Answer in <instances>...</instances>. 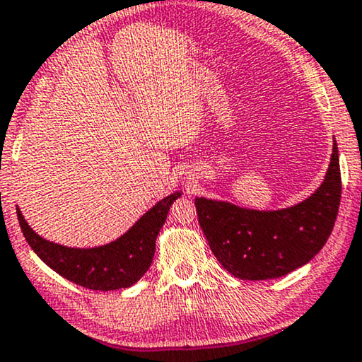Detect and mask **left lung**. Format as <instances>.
Wrapping results in <instances>:
<instances>
[{"mask_svg":"<svg viewBox=\"0 0 362 362\" xmlns=\"http://www.w3.org/2000/svg\"><path fill=\"white\" fill-rule=\"evenodd\" d=\"M341 171L336 139L325 181L291 208L259 211L196 198L199 226L211 251L234 278L274 279L308 264L322 250L339 209Z\"/></svg>","mask_w":362,"mask_h":362,"instance_id":"1","label":"left lung"}]
</instances>
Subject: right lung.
<instances>
[{
	"instance_id": "add662e5",
	"label": "right lung",
	"mask_w": 362,
	"mask_h": 362,
	"mask_svg": "<svg viewBox=\"0 0 362 362\" xmlns=\"http://www.w3.org/2000/svg\"><path fill=\"white\" fill-rule=\"evenodd\" d=\"M181 194V191H176L158 201L123 236L96 247H68L48 241L33 231L18 206L16 213L28 244L46 266L83 288L115 291L138 283L149 269L158 234L166 221L171 204Z\"/></svg>"
}]
</instances>
